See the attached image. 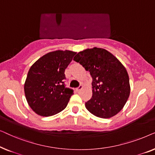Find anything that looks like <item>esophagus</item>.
I'll use <instances>...</instances> for the list:
<instances>
[{"label":"esophagus","mask_w":155,"mask_h":155,"mask_svg":"<svg viewBox=\"0 0 155 155\" xmlns=\"http://www.w3.org/2000/svg\"><path fill=\"white\" fill-rule=\"evenodd\" d=\"M82 87H82V85H80L79 87H78V88H76V91H77V92H80V91L82 90Z\"/></svg>","instance_id":"1"}]
</instances>
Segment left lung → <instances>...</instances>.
I'll return each instance as SVG.
<instances>
[{
    "label": "left lung",
    "mask_w": 155,
    "mask_h": 155,
    "mask_svg": "<svg viewBox=\"0 0 155 155\" xmlns=\"http://www.w3.org/2000/svg\"><path fill=\"white\" fill-rule=\"evenodd\" d=\"M73 60L92 78V97L86 109L97 117L109 118L120 112L130 92L128 74L118 58L104 48L94 47L80 51Z\"/></svg>",
    "instance_id": "1"
}]
</instances>
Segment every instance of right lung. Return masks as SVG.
Segmentation results:
<instances>
[{"label":"right lung","instance_id":"right-lung-1","mask_svg":"<svg viewBox=\"0 0 155 155\" xmlns=\"http://www.w3.org/2000/svg\"><path fill=\"white\" fill-rule=\"evenodd\" d=\"M75 54L68 50L49 52L29 68L24 86L25 97L38 115H55L67 107L73 91L65 87L64 73Z\"/></svg>","mask_w":155,"mask_h":155}]
</instances>
